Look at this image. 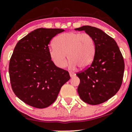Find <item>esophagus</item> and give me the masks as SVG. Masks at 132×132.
Instances as JSON below:
<instances>
[{"instance_id": "34e87169", "label": "esophagus", "mask_w": 132, "mask_h": 132, "mask_svg": "<svg viewBox=\"0 0 132 132\" xmlns=\"http://www.w3.org/2000/svg\"><path fill=\"white\" fill-rule=\"evenodd\" d=\"M69 75H70L71 78H73V77H75L76 76V74L75 73V72H69Z\"/></svg>"}]
</instances>
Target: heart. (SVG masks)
<instances>
[{
  "label": "heart",
  "mask_w": 132,
  "mask_h": 132,
  "mask_svg": "<svg viewBox=\"0 0 132 132\" xmlns=\"http://www.w3.org/2000/svg\"><path fill=\"white\" fill-rule=\"evenodd\" d=\"M95 52V42L90 34L74 31L57 36L54 40V45L49 49L51 61L60 68L67 65L68 54L71 69L78 66L81 69L88 67L93 61Z\"/></svg>",
  "instance_id": "obj_1"
}]
</instances>
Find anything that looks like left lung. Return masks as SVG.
Returning a JSON list of instances; mask_svg holds the SVG:
<instances>
[{
  "instance_id": "1",
  "label": "left lung",
  "mask_w": 132,
  "mask_h": 132,
  "mask_svg": "<svg viewBox=\"0 0 132 132\" xmlns=\"http://www.w3.org/2000/svg\"><path fill=\"white\" fill-rule=\"evenodd\" d=\"M75 30L90 34L95 45L92 64L76 74L80 79L78 94L87 104H102L120 88L125 69L123 57L116 41L99 28L85 25Z\"/></svg>"
}]
</instances>
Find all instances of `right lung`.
Masks as SVG:
<instances>
[{
  "mask_svg": "<svg viewBox=\"0 0 132 132\" xmlns=\"http://www.w3.org/2000/svg\"><path fill=\"white\" fill-rule=\"evenodd\" d=\"M64 31L38 28L16 43L9 63V76L13 92L25 104L46 108L70 79L68 71L57 67L49 55L50 42Z\"/></svg>",
  "mask_w": 132,
  "mask_h": 132,
  "instance_id": "add662e5",
  "label": "right lung"
}]
</instances>
